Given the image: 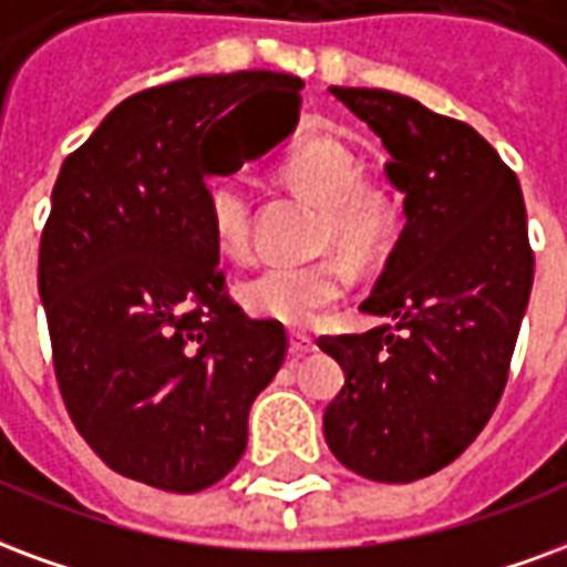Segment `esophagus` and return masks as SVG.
Segmentation results:
<instances>
[{
  "label": "esophagus",
  "instance_id": "esophagus-1",
  "mask_svg": "<svg viewBox=\"0 0 567 567\" xmlns=\"http://www.w3.org/2000/svg\"><path fill=\"white\" fill-rule=\"evenodd\" d=\"M313 350H317V341H313L311 334H301V332L289 334V357L292 359L311 357Z\"/></svg>",
  "mask_w": 567,
  "mask_h": 567
}]
</instances>
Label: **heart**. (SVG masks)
I'll use <instances>...</instances> for the list:
<instances>
[{
  "mask_svg": "<svg viewBox=\"0 0 567 567\" xmlns=\"http://www.w3.org/2000/svg\"><path fill=\"white\" fill-rule=\"evenodd\" d=\"M284 175L323 214L320 244L341 250L353 262H369L390 244L395 205L386 193L362 184V165L334 138L299 142L284 159ZM210 233L229 259H247L254 250V198L238 177H223L210 187ZM344 262L317 259L301 266H268L238 287V299L259 320L313 329L344 299Z\"/></svg>",
  "mask_w": 567,
  "mask_h": 567,
  "instance_id": "heart-1",
  "label": "heart"
}]
</instances>
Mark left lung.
Masks as SVG:
<instances>
[{
  "instance_id": "1",
  "label": "left lung",
  "mask_w": 567,
  "mask_h": 567,
  "mask_svg": "<svg viewBox=\"0 0 567 567\" xmlns=\"http://www.w3.org/2000/svg\"><path fill=\"white\" fill-rule=\"evenodd\" d=\"M378 135L404 229L362 311L383 323L320 338L344 369L323 414L344 468L378 483L435 474L502 399L535 254L516 175L462 120L369 86H329Z\"/></svg>"
}]
</instances>
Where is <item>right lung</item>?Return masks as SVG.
Wrapping results in <instances>:
<instances>
[{
    "label": "right lung",
    "mask_w": 567,
    "mask_h": 567,
    "mask_svg": "<svg viewBox=\"0 0 567 567\" xmlns=\"http://www.w3.org/2000/svg\"><path fill=\"white\" fill-rule=\"evenodd\" d=\"M301 86L280 72L153 86L65 156L39 296L65 411L123 477L202 493L244 456L287 332L226 296L208 181L289 138Z\"/></svg>",
    "instance_id": "obj_1"
}]
</instances>
